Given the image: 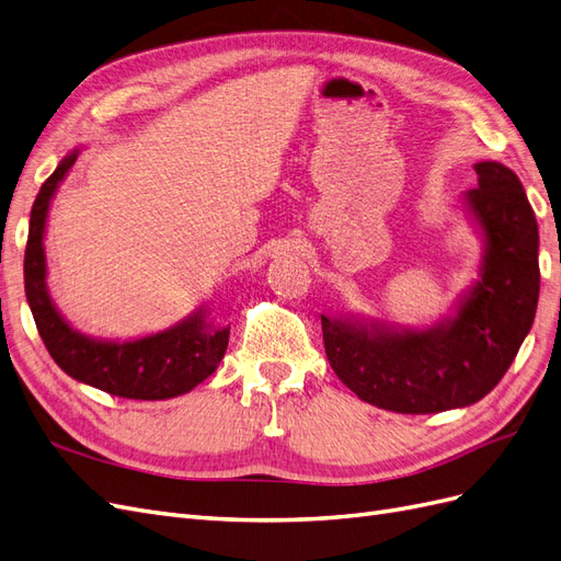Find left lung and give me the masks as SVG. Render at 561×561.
Wrapping results in <instances>:
<instances>
[{"instance_id":"8db88e82","label":"left lung","mask_w":561,"mask_h":561,"mask_svg":"<svg viewBox=\"0 0 561 561\" xmlns=\"http://www.w3.org/2000/svg\"><path fill=\"white\" fill-rule=\"evenodd\" d=\"M468 203L486 236L482 280L447 325L367 332L322 316L334 375L360 400L400 414H435L482 400L534 325L540 290L538 225L519 178L496 161L474 165Z\"/></svg>"}]
</instances>
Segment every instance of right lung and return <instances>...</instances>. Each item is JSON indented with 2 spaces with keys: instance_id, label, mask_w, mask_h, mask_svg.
I'll return each instance as SVG.
<instances>
[{
  "instance_id": "1",
  "label": "right lung",
  "mask_w": 561,
  "mask_h": 561,
  "mask_svg": "<svg viewBox=\"0 0 561 561\" xmlns=\"http://www.w3.org/2000/svg\"><path fill=\"white\" fill-rule=\"evenodd\" d=\"M77 151L65 157L42 184L30 213L25 245V295L30 311L50 358L72 379L105 390L110 396L130 400H165L190 393L208 379L225 358L229 330H208L203 311L182 320L180 325L124 344L93 342L75 332L60 318L46 293L44 225L48 203L58 182L75 165Z\"/></svg>"
}]
</instances>
